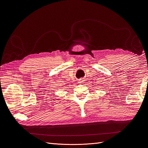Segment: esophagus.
I'll use <instances>...</instances> for the list:
<instances>
[{"label":"esophagus","mask_w":148,"mask_h":148,"mask_svg":"<svg viewBox=\"0 0 148 148\" xmlns=\"http://www.w3.org/2000/svg\"><path fill=\"white\" fill-rule=\"evenodd\" d=\"M83 79H80L79 81V83H83Z\"/></svg>","instance_id":"obj_1"}]
</instances>
